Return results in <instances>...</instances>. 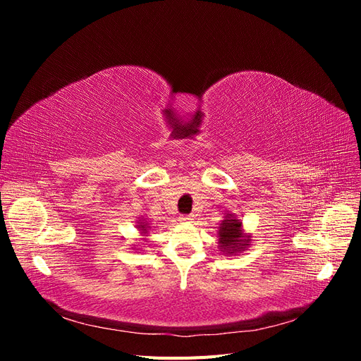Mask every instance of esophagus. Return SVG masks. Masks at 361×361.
Returning <instances> with one entry per match:
<instances>
[{
  "instance_id": "1",
  "label": "esophagus",
  "mask_w": 361,
  "mask_h": 361,
  "mask_svg": "<svg viewBox=\"0 0 361 361\" xmlns=\"http://www.w3.org/2000/svg\"><path fill=\"white\" fill-rule=\"evenodd\" d=\"M179 221L180 223H191L192 216L191 215H182V216H179Z\"/></svg>"
}]
</instances>
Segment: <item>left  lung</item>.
<instances>
[{"mask_svg": "<svg viewBox=\"0 0 361 361\" xmlns=\"http://www.w3.org/2000/svg\"><path fill=\"white\" fill-rule=\"evenodd\" d=\"M218 248L224 256H233L247 250L251 244V235L245 233L243 221L235 214L228 212L218 226Z\"/></svg>", "mask_w": 361, "mask_h": 361, "instance_id": "8db88e82", "label": "left lung"}]
</instances>
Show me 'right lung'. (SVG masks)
Here are the masks:
<instances>
[{"label": "right lung", "mask_w": 361, "mask_h": 361, "mask_svg": "<svg viewBox=\"0 0 361 361\" xmlns=\"http://www.w3.org/2000/svg\"><path fill=\"white\" fill-rule=\"evenodd\" d=\"M137 228H138V232H140V235L141 236H147V233H149V231H150V224L147 223V218H138V221H137ZM143 238V239H145Z\"/></svg>", "instance_id": "right-lung-1"}]
</instances>
